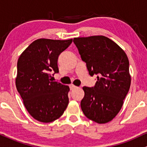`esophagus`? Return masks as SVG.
Wrapping results in <instances>:
<instances>
[{"mask_svg":"<svg viewBox=\"0 0 147 147\" xmlns=\"http://www.w3.org/2000/svg\"><path fill=\"white\" fill-rule=\"evenodd\" d=\"M70 89H71V90H74V89L77 88V87L76 86L73 85V84H71V85H70Z\"/></svg>","mask_w":147,"mask_h":147,"instance_id":"obj_1","label":"esophagus"}]
</instances>
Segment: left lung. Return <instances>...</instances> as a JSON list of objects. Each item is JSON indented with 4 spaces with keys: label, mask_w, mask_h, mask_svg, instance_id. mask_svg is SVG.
Returning a JSON list of instances; mask_svg holds the SVG:
<instances>
[{
    "label": "left lung",
    "mask_w": 147,
    "mask_h": 147,
    "mask_svg": "<svg viewBox=\"0 0 147 147\" xmlns=\"http://www.w3.org/2000/svg\"><path fill=\"white\" fill-rule=\"evenodd\" d=\"M73 42L89 75H97L95 87H83L82 110L98 124L111 122L122 109L131 86L127 55L117 43L102 35L77 37Z\"/></svg>",
    "instance_id": "obj_1"
}]
</instances>
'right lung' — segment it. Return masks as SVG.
Wrapping results in <instances>:
<instances>
[{
    "label": "right lung",
    "instance_id": "right-lung-1",
    "mask_svg": "<svg viewBox=\"0 0 147 147\" xmlns=\"http://www.w3.org/2000/svg\"><path fill=\"white\" fill-rule=\"evenodd\" d=\"M72 39L35 40L20 55L16 86L25 109L41 122L59 118L68 106L70 88L52 82L50 72H59L58 57Z\"/></svg>",
    "mask_w": 147,
    "mask_h": 147
}]
</instances>
